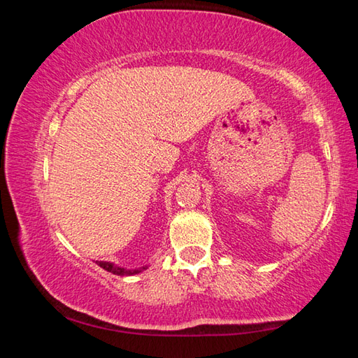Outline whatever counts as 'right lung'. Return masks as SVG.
<instances>
[{
    "mask_svg": "<svg viewBox=\"0 0 358 358\" xmlns=\"http://www.w3.org/2000/svg\"><path fill=\"white\" fill-rule=\"evenodd\" d=\"M96 264H98L101 268H104L107 271H110L113 275H118V276H132V275H137V273H142L143 270L148 268V265L141 266V268H124V266H118L115 265L113 262H104V260H96Z\"/></svg>",
    "mask_w": 358,
    "mask_h": 358,
    "instance_id": "right-lung-1",
    "label": "right lung"
}]
</instances>
